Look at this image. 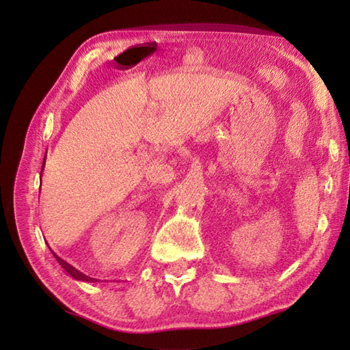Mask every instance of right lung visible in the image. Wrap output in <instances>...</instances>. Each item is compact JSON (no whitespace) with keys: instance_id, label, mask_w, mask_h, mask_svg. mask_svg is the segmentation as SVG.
I'll return each instance as SVG.
<instances>
[{"instance_id":"1","label":"right lung","mask_w":350,"mask_h":350,"mask_svg":"<svg viewBox=\"0 0 350 350\" xmlns=\"http://www.w3.org/2000/svg\"><path fill=\"white\" fill-rule=\"evenodd\" d=\"M45 157H46V155H45ZM44 166H45V160H44V165H42V170H44ZM40 175H42V174H40ZM59 262H60V265H62L63 267H65V270H66V272H68L70 276L75 278V280H84V275L78 272V270H75L74 267H70V266L68 265V262H65L62 258H59Z\"/></svg>"}]
</instances>
